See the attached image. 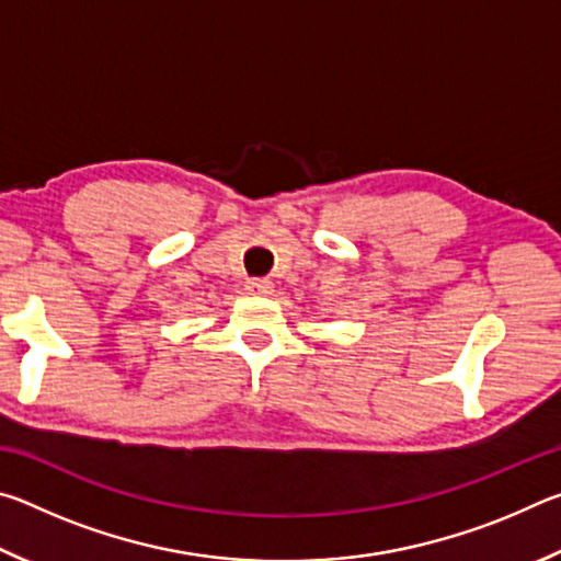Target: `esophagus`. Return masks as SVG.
<instances>
[{
  "label": "esophagus",
  "mask_w": 561,
  "mask_h": 561,
  "mask_svg": "<svg viewBox=\"0 0 561 561\" xmlns=\"http://www.w3.org/2000/svg\"><path fill=\"white\" fill-rule=\"evenodd\" d=\"M247 291L254 294V297H270L274 291V284L270 279H250L247 282Z\"/></svg>",
  "instance_id": "34e87169"
}]
</instances>
